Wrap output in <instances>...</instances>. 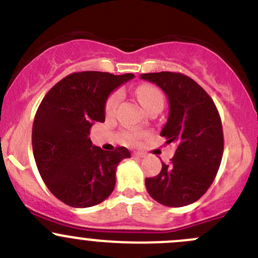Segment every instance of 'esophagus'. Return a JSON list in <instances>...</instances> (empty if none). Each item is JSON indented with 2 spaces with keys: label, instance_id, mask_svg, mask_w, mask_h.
<instances>
[{
  "label": "esophagus",
  "instance_id": "1",
  "mask_svg": "<svg viewBox=\"0 0 258 258\" xmlns=\"http://www.w3.org/2000/svg\"><path fill=\"white\" fill-rule=\"evenodd\" d=\"M133 156L136 157V158H144V157H146V154L141 153V152H134Z\"/></svg>",
  "mask_w": 258,
  "mask_h": 258
}]
</instances>
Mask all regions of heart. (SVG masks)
<instances>
[{"label": "heart", "mask_w": 258, "mask_h": 258, "mask_svg": "<svg viewBox=\"0 0 258 258\" xmlns=\"http://www.w3.org/2000/svg\"><path fill=\"white\" fill-rule=\"evenodd\" d=\"M136 94L138 100L141 101L142 106L146 110H148L149 107L153 106V105L156 104H163V95H162L161 91L157 87H154V86H139L136 90ZM120 100H121L120 91H114L112 94H110V96L106 99V102H105V112H106V115H114L115 112H116ZM122 136H124L125 141L129 142V143H136L139 139L143 138L144 133L141 131H126L124 132Z\"/></svg>", "instance_id": "heart-1"}]
</instances>
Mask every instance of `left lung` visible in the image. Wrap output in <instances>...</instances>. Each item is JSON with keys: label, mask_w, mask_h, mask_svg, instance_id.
<instances>
[{"label": "left lung", "mask_w": 258, "mask_h": 258, "mask_svg": "<svg viewBox=\"0 0 258 258\" xmlns=\"http://www.w3.org/2000/svg\"><path fill=\"white\" fill-rule=\"evenodd\" d=\"M167 95L168 120L161 132L176 151L154 177L146 178L149 195L166 207L192 204L208 191L224 149L220 115L212 97L192 78L176 72L143 73Z\"/></svg>", "instance_id": "1"}]
</instances>
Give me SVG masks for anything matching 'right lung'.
<instances>
[{
  "label": "right lung",
  "mask_w": 258,
  "mask_h": 258,
  "mask_svg": "<svg viewBox=\"0 0 258 258\" xmlns=\"http://www.w3.org/2000/svg\"><path fill=\"white\" fill-rule=\"evenodd\" d=\"M134 77L85 71L55 83L36 110L33 153L46 187L72 208L100 204L115 187V171L129 158L125 147L102 151L92 146L90 129L105 121V102L111 91Z\"/></svg>",
  "instance_id": "1"
}]
</instances>
